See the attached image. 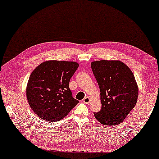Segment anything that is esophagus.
<instances>
[{"instance_id": "obj_1", "label": "esophagus", "mask_w": 159, "mask_h": 159, "mask_svg": "<svg viewBox=\"0 0 159 159\" xmlns=\"http://www.w3.org/2000/svg\"><path fill=\"white\" fill-rule=\"evenodd\" d=\"M83 102L85 104H88L90 102V99L88 97H86L83 99Z\"/></svg>"}]
</instances>
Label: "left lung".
Here are the masks:
<instances>
[{"instance_id": "obj_1", "label": "left lung", "mask_w": 159, "mask_h": 159, "mask_svg": "<svg viewBox=\"0 0 159 159\" xmlns=\"http://www.w3.org/2000/svg\"><path fill=\"white\" fill-rule=\"evenodd\" d=\"M100 89L102 109L94 116L104 125L121 123L137 102L139 87L132 71L119 60L91 63Z\"/></svg>"}]
</instances>
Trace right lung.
<instances>
[{"label":"right lung","mask_w":159,"mask_h":159,"mask_svg":"<svg viewBox=\"0 0 159 159\" xmlns=\"http://www.w3.org/2000/svg\"><path fill=\"white\" fill-rule=\"evenodd\" d=\"M78 66L75 61L48 60L33 70L26 85V98L42 120L58 121L78 104L72 98L69 82Z\"/></svg>","instance_id":"add662e5"}]
</instances>
